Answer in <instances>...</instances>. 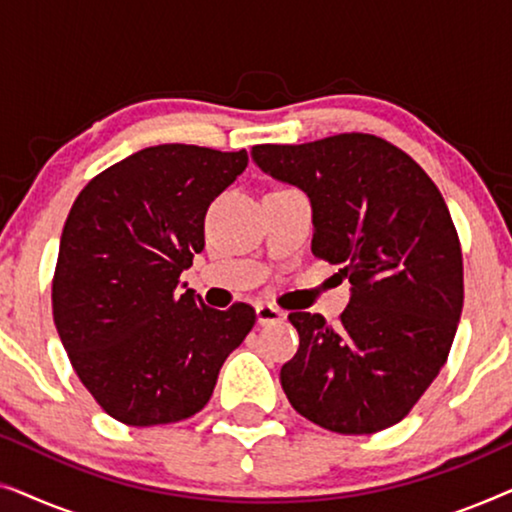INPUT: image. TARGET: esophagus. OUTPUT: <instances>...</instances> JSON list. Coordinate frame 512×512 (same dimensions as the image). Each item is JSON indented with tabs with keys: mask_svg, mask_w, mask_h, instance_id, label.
Returning a JSON list of instances; mask_svg holds the SVG:
<instances>
[{
	"mask_svg": "<svg viewBox=\"0 0 512 512\" xmlns=\"http://www.w3.org/2000/svg\"><path fill=\"white\" fill-rule=\"evenodd\" d=\"M286 314L282 310H277L275 305L270 303H258L256 305V319L261 326H268V324H279V321H284Z\"/></svg>",
	"mask_w": 512,
	"mask_h": 512,
	"instance_id": "34e87169",
	"label": "esophagus"
}]
</instances>
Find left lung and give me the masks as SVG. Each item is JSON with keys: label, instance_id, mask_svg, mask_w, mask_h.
<instances>
[{"label": "left lung", "instance_id": "1", "mask_svg": "<svg viewBox=\"0 0 512 512\" xmlns=\"http://www.w3.org/2000/svg\"><path fill=\"white\" fill-rule=\"evenodd\" d=\"M251 160L310 198L312 251L352 284L338 326L291 312L300 347L279 380L289 403L328 431L394 426L436 380L464 307L450 209L408 153L375 135L258 144Z\"/></svg>", "mask_w": 512, "mask_h": 512}]
</instances>
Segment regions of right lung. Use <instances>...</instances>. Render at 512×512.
<instances>
[{"instance_id":"obj_1","label":"right lung","mask_w":512,"mask_h":512,"mask_svg":"<svg viewBox=\"0 0 512 512\" xmlns=\"http://www.w3.org/2000/svg\"><path fill=\"white\" fill-rule=\"evenodd\" d=\"M247 151L160 144L90 181L60 237L53 319L69 361L104 412L130 426L205 408L254 307H207L179 275L205 247V214L244 172Z\"/></svg>"}]
</instances>
